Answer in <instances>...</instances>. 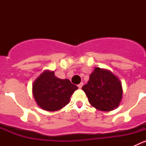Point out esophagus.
I'll return each mask as SVG.
<instances>
[{"label":"esophagus","mask_w":146,"mask_h":146,"mask_svg":"<svg viewBox=\"0 0 146 146\" xmlns=\"http://www.w3.org/2000/svg\"><path fill=\"white\" fill-rule=\"evenodd\" d=\"M82 86H83V83H82V82H80V83L79 85H78V88H81L82 87Z\"/></svg>","instance_id":"34e87169"}]
</instances>
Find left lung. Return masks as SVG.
Here are the masks:
<instances>
[{
    "mask_svg": "<svg viewBox=\"0 0 146 146\" xmlns=\"http://www.w3.org/2000/svg\"><path fill=\"white\" fill-rule=\"evenodd\" d=\"M82 89L89 103L102 111H110L119 105L122 98L121 83L116 76L105 69L96 68Z\"/></svg>",
    "mask_w": 146,
    "mask_h": 146,
    "instance_id": "left-lung-1",
    "label": "left lung"
}]
</instances>
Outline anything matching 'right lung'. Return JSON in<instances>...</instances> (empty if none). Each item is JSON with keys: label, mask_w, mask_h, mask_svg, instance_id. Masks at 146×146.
<instances>
[{"label": "right lung", "mask_w": 146, "mask_h": 146, "mask_svg": "<svg viewBox=\"0 0 146 146\" xmlns=\"http://www.w3.org/2000/svg\"><path fill=\"white\" fill-rule=\"evenodd\" d=\"M77 88L68 79L61 80L55 77L54 72L45 71L33 82V94L42 109L56 111L69 104Z\"/></svg>", "instance_id": "add662e5"}]
</instances>
